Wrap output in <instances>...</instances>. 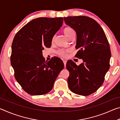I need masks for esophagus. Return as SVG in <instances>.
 I'll return each instance as SVG.
<instances>
[{"label": "esophagus", "instance_id": "34e87169", "mask_svg": "<svg viewBox=\"0 0 120 120\" xmlns=\"http://www.w3.org/2000/svg\"><path fill=\"white\" fill-rule=\"evenodd\" d=\"M63 62H64V67H66V63H67V60H63Z\"/></svg>", "mask_w": 120, "mask_h": 120}]
</instances>
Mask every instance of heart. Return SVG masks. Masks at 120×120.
Returning a JSON list of instances; mask_svg holds the SVG:
<instances>
[{"mask_svg":"<svg viewBox=\"0 0 120 120\" xmlns=\"http://www.w3.org/2000/svg\"><path fill=\"white\" fill-rule=\"evenodd\" d=\"M63 33H64L65 36L69 39L73 34H75V32L70 27H66L63 30ZM59 55L61 56H66L67 51H65L64 50H60L58 52Z\"/></svg>","mask_w":120,"mask_h":120,"instance_id":"1","label":"heart"}]
</instances>
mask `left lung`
<instances>
[{
    "label": "left lung",
    "instance_id": "obj_1",
    "mask_svg": "<svg viewBox=\"0 0 120 120\" xmlns=\"http://www.w3.org/2000/svg\"><path fill=\"white\" fill-rule=\"evenodd\" d=\"M64 19L76 32V49L79 51L75 56L83 61L79 66L71 60L67 63L69 88L75 94L88 96L101 86L109 68L111 53L108 40L101 26L92 18L78 16Z\"/></svg>",
    "mask_w": 120,
    "mask_h": 120
}]
</instances>
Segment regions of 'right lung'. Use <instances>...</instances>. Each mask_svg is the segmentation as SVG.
Masks as SVG:
<instances>
[{"label": "right lung", "mask_w": 120, "mask_h": 120, "mask_svg": "<svg viewBox=\"0 0 120 120\" xmlns=\"http://www.w3.org/2000/svg\"><path fill=\"white\" fill-rule=\"evenodd\" d=\"M62 17H40L24 26L14 38L11 62L15 77L24 90L32 95H44L52 90L64 68L59 58L47 62L42 54L50 48L52 38L62 25Z\"/></svg>", "instance_id": "1"}]
</instances>
